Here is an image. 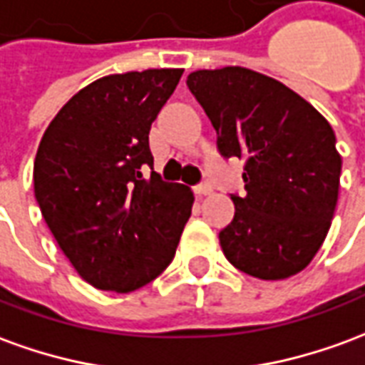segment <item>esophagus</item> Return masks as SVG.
<instances>
[{"label": "esophagus", "instance_id": "obj_1", "mask_svg": "<svg viewBox=\"0 0 365 365\" xmlns=\"http://www.w3.org/2000/svg\"><path fill=\"white\" fill-rule=\"evenodd\" d=\"M212 185H210L208 180H204V182H200V185L196 186V192L200 194V196H208V194H212Z\"/></svg>", "mask_w": 365, "mask_h": 365}]
</instances>
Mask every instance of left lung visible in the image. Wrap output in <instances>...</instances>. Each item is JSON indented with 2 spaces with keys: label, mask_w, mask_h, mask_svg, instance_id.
<instances>
[{
  "label": "left lung",
  "mask_w": 365,
  "mask_h": 365,
  "mask_svg": "<svg viewBox=\"0 0 365 365\" xmlns=\"http://www.w3.org/2000/svg\"><path fill=\"white\" fill-rule=\"evenodd\" d=\"M186 85L215 128L220 155L247 159V194H231L235 217L220 231L225 259L260 280L302 272L339 200L331 124L286 85L245 68L192 71Z\"/></svg>",
  "instance_id": "1"
}]
</instances>
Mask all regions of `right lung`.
<instances>
[{
  "label": "right lung",
  "instance_id": "obj_1",
  "mask_svg": "<svg viewBox=\"0 0 365 365\" xmlns=\"http://www.w3.org/2000/svg\"><path fill=\"white\" fill-rule=\"evenodd\" d=\"M182 70L116 73L62 106L34 159V196L77 274L128 294L171 264L192 212V190L167 182L150 150L151 122Z\"/></svg>",
  "mask_w": 365,
  "mask_h": 365
}]
</instances>
